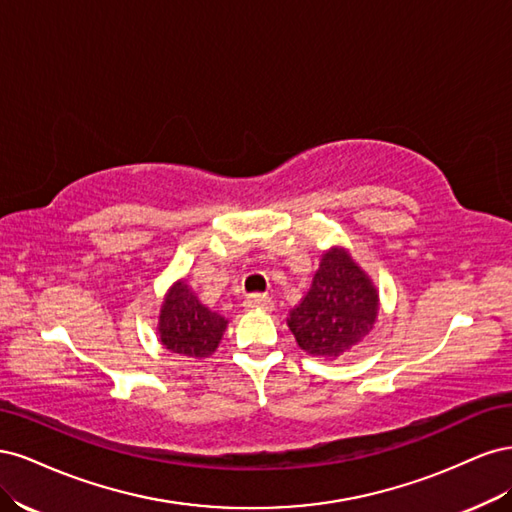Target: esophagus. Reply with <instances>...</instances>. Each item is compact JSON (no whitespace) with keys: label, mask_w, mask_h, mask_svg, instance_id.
<instances>
[{"label":"esophagus","mask_w":512,"mask_h":512,"mask_svg":"<svg viewBox=\"0 0 512 512\" xmlns=\"http://www.w3.org/2000/svg\"><path fill=\"white\" fill-rule=\"evenodd\" d=\"M245 309H262V312H271L273 301L267 294H252V297L245 299Z\"/></svg>","instance_id":"1"}]
</instances>
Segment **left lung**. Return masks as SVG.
I'll return each instance as SVG.
<instances>
[{
    "instance_id": "obj_1",
    "label": "left lung",
    "mask_w": 512,
    "mask_h": 512,
    "mask_svg": "<svg viewBox=\"0 0 512 512\" xmlns=\"http://www.w3.org/2000/svg\"><path fill=\"white\" fill-rule=\"evenodd\" d=\"M380 294L342 245L322 254L312 286L290 309L288 329L301 350L324 361L344 356L376 327Z\"/></svg>"
}]
</instances>
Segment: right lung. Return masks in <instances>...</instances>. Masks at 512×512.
<instances>
[{"label": "right lung", "mask_w": 512, "mask_h": 512, "mask_svg": "<svg viewBox=\"0 0 512 512\" xmlns=\"http://www.w3.org/2000/svg\"><path fill=\"white\" fill-rule=\"evenodd\" d=\"M228 320L200 303L198 294L185 280H177L164 294L158 335L166 350L205 359L218 350Z\"/></svg>", "instance_id": "right-lung-1"}]
</instances>
